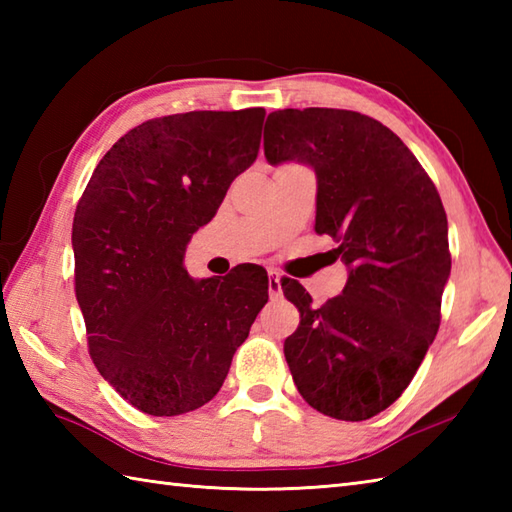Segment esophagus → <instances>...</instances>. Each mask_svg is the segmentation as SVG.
I'll use <instances>...</instances> for the list:
<instances>
[{
  "instance_id": "esophagus-1",
  "label": "esophagus",
  "mask_w": 512,
  "mask_h": 512,
  "mask_svg": "<svg viewBox=\"0 0 512 512\" xmlns=\"http://www.w3.org/2000/svg\"><path fill=\"white\" fill-rule=\"evenodd\" d=\"M268 292L273 299L281 297V273L275 268L268 270Z\"/></svg>"
}]
</instances>
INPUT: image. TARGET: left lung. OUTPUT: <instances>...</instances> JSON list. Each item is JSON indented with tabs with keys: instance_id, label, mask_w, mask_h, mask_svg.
Masks as SVG:
<instances>
[{
	"instance_id": "left-lung-1",
	"label": "left lung",
	"mask_w": 512,
	"mask_h": 512,
	"mask_svg": "<svg viewBox=\"0 0 512 512\" xmlns=\"http://www.w3.org/2000/svg\"><path fill=\"white\" fill-rule=\"evenodd\" d=\"M264 154L314 169V231L350 268L343 295L321 308L297 281L281 284L301 314L284 343L292 380L325 416L367 420L400 398L440 328L451 273L440 193L389 127L352 110L273 112Z\"/></svg>"
}]
</instances>
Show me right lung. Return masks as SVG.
Returning <instances> with one entry per match:
<instances>
[{"label": "right lung", "mask_w": 512, "mask_h": 512, "mask_svg": "<svg viewBox=\"0 0 512 512\" xmlns=\"http://www.w3.org/2000/svg\"><path fill=\"white\" fill-rule=\"evenodd\" d=\"M264 116L248 107L151 118L118 138L76 204L74 292L90 356L149 416L206 405L268 301L262 268L202 281L184 268L193 233L255 162Z\"/></svg>", "instance_id": "1"}]
</instances>
